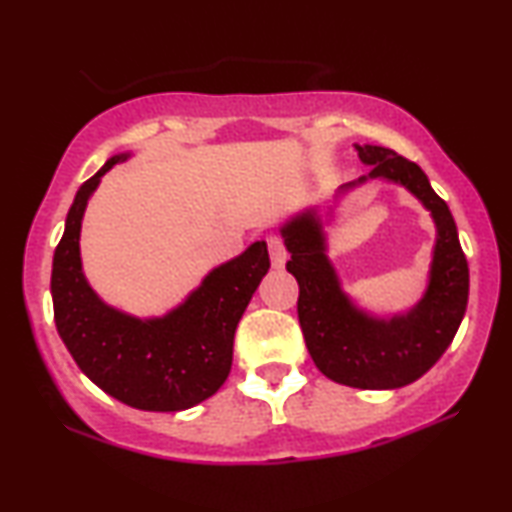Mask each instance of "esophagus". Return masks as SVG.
Segmentation results:
<instances>
[{
	"mask_svg": "<svg viewBox=\"0 0 512 512\" xmlns=\"http://www.w3.org/2000/svg\"><path fill=\"white\" fill-rule=\"evenodd\" d=\"M268 249H270V258H272V268H284L286 263V249H284V242L279 235H270L268 237Z\"/></svg>",
	"mask_w": 512,
	"mask_h": 512,
	"instance_id": "esophagus-1",
	"label": "esophagus"
}]
</instances>
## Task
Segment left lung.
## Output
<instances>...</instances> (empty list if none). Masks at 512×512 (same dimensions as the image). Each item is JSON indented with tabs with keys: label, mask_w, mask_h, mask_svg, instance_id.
Segmentation results:
<instances>
[{
	"label": "left lung",
	"mask_w": 512,
	"mask_h": 512,
	"mask_svg": "<svg viewBox=\"0 0 512 512\" xmlns=\"http://www.w3.org/2000/svg\"><path fill=\"white\" fill-rule=\"evenodd\" d=\"M368 174L340 186L338 198L366 181L403 186L429 209L436 223L429 282L410 310L377 317L363 310L342 289L328 258L324 226L317 207L303 209L279 228L291 254L286 270L300 286L298 319L307 352L328 380L354 389H398L415 382L436 363L457 335L468 303V263L459 244L457 223L417 163L373 144H354Z\"/></svg>",
	"instance_id": "1"
}]
</instances>
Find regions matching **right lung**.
<instances>
[{"label": "right lung", "mask_w": 512, "mask_h": 512, "mask_svg": "<svg viewBox=\"0 0 512 512\" xmlns=\"http://www.w3.org/2000/svg\"><path fill=\"white\" fill-rule=\"evenodd\" d=\"M128 158L111 156L69 207L51 272L55 326L81 373L116 401L151 412L188 410L226 382L235 328L270 268L268 244H249L209 270L163 317L142 319L107 305L83 275L81 221L104 174Z\"/></svg>", "instance_id": "obj_1"}]
</instances>
